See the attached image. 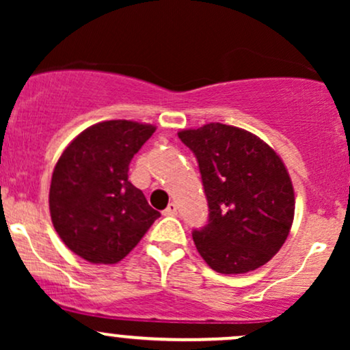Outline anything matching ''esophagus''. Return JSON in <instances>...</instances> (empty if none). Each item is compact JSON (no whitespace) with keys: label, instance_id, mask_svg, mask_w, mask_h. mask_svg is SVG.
Listing matches in <instances>:
<instances>
[{"label":"esophagus","instance_id":"esophagus-1","mask_svg":"<svg viewBox=\"0 0 350 350\" xmlns=\"http://www.w3.org/2000/svg\"><path fill=\"white\" fill-rule=\"evenodd\" d=\"M163 215H167V217L178 215V206H176L174 202H171L170 206H167V207L163 211Z\"/></svg>","mask_w":350,"mask_h":350}]
</instances>
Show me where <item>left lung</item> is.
Listing matches in <instances>:
<instances>
[{
  "mask_svg": "<svg viewBox=\"0 0 350 350\" xmlns=\"http://www.w3.org/2000/svg\"><path fill=\"white\" fill-rule=\"evenodd\" d=\"M178 136L196 154L208 222L192 232L212 270L240 275L270 262L288 239L295 191L275 150L242 128L208 123Z\"/></svg>",
  "mask_w": 350,
  "mask_h": 350,
  "instance_id": "1",
  "label": "left lung"
}]
</instances>
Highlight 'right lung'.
<instances>
[{
    "instance_id": "right-lung-1",
    "label": "right lung",
    "mask_w": 350,
    "mask_h": 350,
    "mask_svg": "<svg viewBox=\"0 0 350 350\" xmlns=\"http://www.w3.org/2000/svg\"><path fill=\"white\" fill-rule=\"evenodd\" d=\"M156 126L130 120L92 124L60 154L52 172L51 219L67 248L90 263L123 260L158 219L128 166Z\"/></svg>"
}]
</instances>
